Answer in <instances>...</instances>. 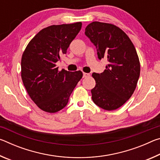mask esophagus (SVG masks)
Returning <instances> with one entry per match:
<instances>
[{"label": "esophagus", "instance_id": "34e87169", "mask_svg": "<svg viewBox=\"0 0 160 160\" xmlns=\"http://www.w3.org/2000/svg\"><path fill=\"white\" fill-rule=\"evenodd\" d=\"M88 76H90V74L87 73V72H83V78H87Z\"/></svg>", "mask_w": 160, "mask_h": 160}]
</instances>
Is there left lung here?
Masks as SVG:
<instances>
[{"label": "left lung", "mask_w": 160, "mask_h": 160, "mask_svg": "<svg viewBox=\"0 0 160 160\" xmlns=\"http://www.w3.org/2000/svg\"><path fill=\"white\" fill-rule=\"evenodd\" d=\"M85 34L96 47L99 59L108 61L104 72L92 73L96 85L92 99L103 109L115 110L128 101L137 86L140 65L136 50L128 35L112 24L93 22Z\"/></svg>", "instance_id": "1"}]
</instances>
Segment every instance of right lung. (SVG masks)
Here are the masks:
<instances>
[{"instance_id":"add662e5","label":"right lung","mask_w":160,"mask_h":160,"mask_svg":"<svg viewBox=\"0 0 160 160\" xmlns=\"http://www.w3.org/2000/svg\"><path fill=\"white\" fill-rule=\"evenodd\" d=\"M82 28V22L47 27L27 46L21 60V77L29 96L37 106L56 113L66 106L70 94L82 78L80 70H58L56 63Z\"/></svg>"}]
</instances>
